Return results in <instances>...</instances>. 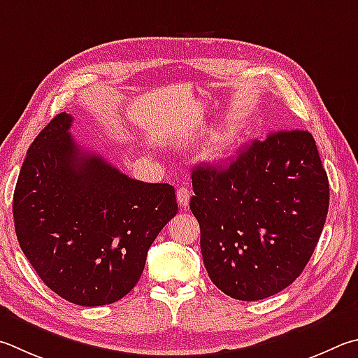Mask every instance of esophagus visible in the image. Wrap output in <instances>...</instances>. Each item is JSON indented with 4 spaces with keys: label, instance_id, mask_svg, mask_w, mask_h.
I'll list each match as a JSON object with an SVG mask.
<instances>
[{
    "label": "esophagus",
    "instance_id": "34e87169",
    "mask_svg": "<svg viewBox=\"0 0 358 358\" xmlns=\"http://www.w3.org/2000/svg\"><path fill=\"white\" fill-rule=\"evenodd\" d=\"M189 199H191V191L187 189L186 186L178 187V189H177V200H178L180 208L186 210L187 205H189Z\"/></svg>",
    "mask_w": 358,
    "mask_h": 358
}]
</instances>
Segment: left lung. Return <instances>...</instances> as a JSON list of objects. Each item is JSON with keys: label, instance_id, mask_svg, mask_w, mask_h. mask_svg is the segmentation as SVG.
Returning <instances> with one entry per match:
<instances>
[{"label": "left lung", "instance_id": "8db88e82", "mask_svg": "<svg viewBox=\"0 0 358 358\" xmlns=\"http://www.w3.org/2000/svg\"><path fill=\"white\" fill-rule=\"evenodd\" d=\"M192 189L205 268L227 296L262 301L302 274L329 211L327 173L311 133H271L229 166H199Z\"/></svg>", "mask_w": 358, "mask_h": 358}]
</instances>
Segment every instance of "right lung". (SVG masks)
<instances>
[{"instance_id": "add662e5", "label": "right lung", "mask_w": 358, "mask_h": 358, "mask_svg": "<svg viewBox=\"0 0 358 358\" xmlns=\"http://www.w3.org/2000/svg\"><path fill=\"white\" fill-rule=\"evenodd\" d=\"M71 122L57 114L28 148L12 211L18 244L42 282L71 303L99 307L136 287L178 205L173 186L129 178L83 150Z\"/></svg>"}]
</instances>
